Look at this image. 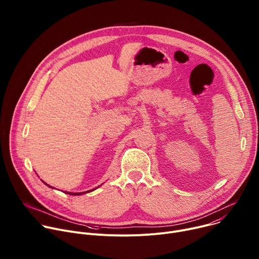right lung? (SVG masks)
Wrapping results in <instances>:
<instances>
[{
	"instance_id": "obj_1",
	"label": "right lung",
	"mask_w": 259,
	"mask_h": 259,
	"mask_svg": "<svg viewBox=\"0 0 259 259\" xmlns=\"http://www.w3.org/2000/svg\"><path fill=\"white\" fill-rule=\"evenodd\" d=\"M43 181V180H42ZM47 187H49L50 189H55V188H53V187H51V186H49L48 183H46L45 181H43ZM100 187V186H99ZM99 187H97L96 189H98ZM96 189H93V190H90V191H87V192H83V193H70V192H63V193H65V194H67V195H71V196H80V195H84V194H86V193H90V192H93V191H95Z\"/></svg>"
}]
</instances>
